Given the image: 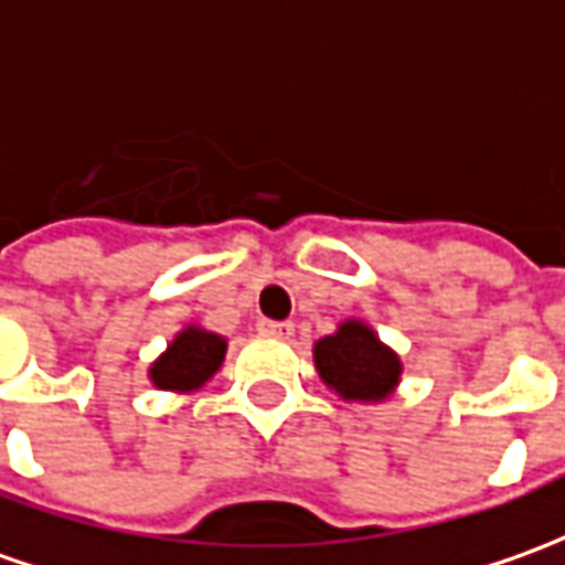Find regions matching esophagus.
Wrapping results in <instances>:
<instances>
[{"label":"esophagus","mask_w":565,"mask_h":565,"mask_svg":"<svg viewBox=\"0 0 565 565\" xmlns=\"http://www.w3.org/2000/svg\"><path fill=\"white\" fill-rule=\"evenodd\" d=\"M256 328H259V333H268V337H281V340H287V337L294 333V324H290V321H268V318H263Z\"/></svg>","instance_id":"1"}]
</instances>
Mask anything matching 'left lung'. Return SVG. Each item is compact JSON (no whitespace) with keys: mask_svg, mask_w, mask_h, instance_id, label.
<instances>
[{"mask_svg":"<svg viewBox=\"0 0 565 565\" xmlns=\"http://www.w3.org/2000/svg\"><path fill=\"white\" fill-rule=\"evenodd\" d=\"M315 371L321 383L343 402L380 405L393 398L405 364L393 347H386L377 331L362 318H347L337 331L315 340Z\"/></svg>","mask_w":565,"mask_h":565,"instance_id":"left-lung-1","label":"left lung"}]
</instances>
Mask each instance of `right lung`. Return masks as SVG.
I'll use <instances>...</instances> for the list:
<instances>
[{"instance_id": "1", "label": "right lung", "mask_w": 565, "mask_h": 565, "mask_svg": "<svg viewBox=\"0 0 565 565\" xmlns=\"http://www.w3.org/2000/svg\"><path fill=\"white\" fill-rule=\"evenodd\" d=\"M225 352H228V340L222 333L206 331L198 321H188L153 359L148 380L153 390L163 393H198L206 380L216 377V371L225 362Z\"/></svg>"}]
</instances>
